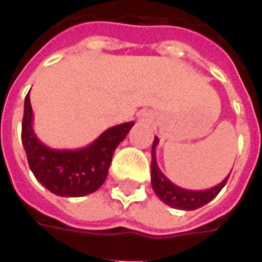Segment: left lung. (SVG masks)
<instances>
[{"instance_id": "left-lung-1", "label": "left lung", "mask_w": 262, "mask_h": 262, "mask_svg": "<svg viewBox=\"0 0 262 262\" xmlns=\"http://www.w3.org/2000/svg\"><path fill=\"white\" fill-rule=\"evenodd\" d=\"M158 145V138H155L154 145H152V164H150V183L155 194L159 199L168 206L180 209V210H195L202 207L221 193V190L225 187L229 176L226 177L221 184L214 185L207 190H200V191H193V190H185L178 187L174 183H171L167 177L162 174L157 164V157H155V149Z\"/></svg>"}]
</instances>
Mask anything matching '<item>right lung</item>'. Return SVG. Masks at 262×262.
Segmentation results:
<instances>
[{
    "label": "right lung",
    "mask_w": 262,
    "mask_h": 262,
    "mask_svg": "<svg viewBox=\"0 0 262 262\" xmlns=\"http://www.w3.org/2000/svg\"><path fill=\"white\" fill-rule=\"evenodd\" d=\"M135 123L110 127L81 149H52L41 143L33 130L30 97L24 100L21 139L29 167L49 191L62 197H82L97 191L107 178L116 148Z\"/></svg>",
    "instance_id": "add662e5"
}]
</instances>
